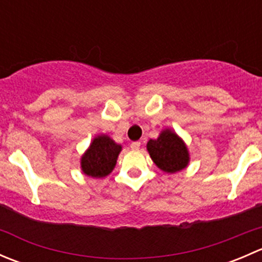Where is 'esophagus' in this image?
<instances>
[{"label":"esophagus","mask_w":262,"mask_h":262,"mask_svg":"<svg viewBox=\"0 0 262 262\" xmlns=\"http://www.w3.org/2000/svg\"><path fill=\"white\" fill-rule=\"evenodd\" d=\"M139 147H141V142H132L130 144L132 149H139Z\"/></svg>","instance_id":"1"}]
</instances>
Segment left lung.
<instances>
[{"mask_svg":"<svg viewBox=\"0 0 262 262\" xmlns=\"http://www.w3.org/2000/svg\"><path fill=\"white\" fill-rule=\"evenodd\" d=\"M147 149L153 162L165 172H178L189 162L186 146L171 130H163L157 139H150Z\"/></svg>","mask_w":262,"mask_h":262,"instance_id":"8db88e82","label":"left lung"}]
</instances>
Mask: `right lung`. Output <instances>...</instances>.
I'll list each match as a JSON object with an SVG mask.
<instances>
[{"label": "right lung", "mask_w": 262, "mask_h": 262, "mask_svg": "<svg viewBox=\"0 0 262 262\" xmlns=\"http://www.w3.org/2000/svg\"><path fill=\"white\" fill-rule=\"evenodd\" d=\"M120 150L121 147L107 136L96 137L82 156V171L92 178H104L109 175L116 165V158Z\"/></svg>", "instance_id": "1"}]
</instances>
